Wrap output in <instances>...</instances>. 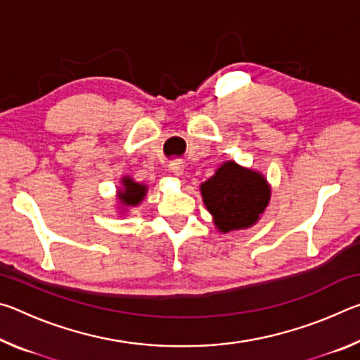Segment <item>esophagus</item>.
I'll return each instance as SVG.
<instances>
[{
    "mask_svg": "<svg viewBox=\"0 0 360 360\" xmlns=\"http://www.w3.org/2000/svg\"><path fill=\"white\" fill-rule=\"evenodd\" d=\"M169 169H172V173L174 176H178V178H182V174H184V169H186V165H184V162H182V160H174V162H172V165H169Z\"/></svg>",
    "mask_w": 360,
    "mask_h": 360,
    "instance_id": "obj_1",
    "label": "esophagus"
}]
</instances>
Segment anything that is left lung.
<instances>
[{"label": "left lung", "instance_id": "8db88e82", "mask_svg": "<svg viewBox=\"0 0 360 360\" xmlns=\"http://www.w3.org/2000/svg\"><path fill=\"white\" fill-rule=\"evenodd\" d=\"M200 192L206 210L222 233L252 227L271 195L264 174L240 167L233 160L222 163L214 176L200 186Z\"/></svg>", "mask_w": 360, "mask_h": 360}]
</instances>
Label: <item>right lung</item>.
<instances>
[{"label":"right lung","mask_w":360,"mask_h":360,"mask_svg":"<svg viewBox=\"0 0 360 360\" xmlns=\"http://www.w3.org/2000/svg\"><path fill=\"white\" fill-rule=\"evenodd\" d=\"M146 192H148V186L139 184V182L133 181L130 176H125L122 178V188L117 191V198L122 208H131V206L139 205L146 197Z\"/></svg>","instance_id":"right-lung-1"}]
</instances>
